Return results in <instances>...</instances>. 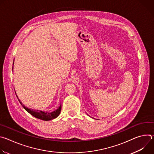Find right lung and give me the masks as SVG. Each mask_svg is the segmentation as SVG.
I'll return each instance as SVG.
<instances>
[{
  "label": "right lung",
  "instance_id": "obj_1",
  "mask_svg": "<svg viewBox=\"0 0 154 154\" xmlns=\"http://www.w3.org/2000/svg\"><path fill=\"white\" fill-rule=\"evenodd\" d=\"M16 96H17V95H16ZM18 100L20 102V104L23 105L24 108L26 109V110L27 112H29L30 115H32L34 117H35V118H36L38 119H41V120L49 121V120L55 119V118H56L57 117H58L59 116V115L60 113V112H61V105L59 106V108L58 109H57L56 110H55V111H54L52 112H46L36 110V109L35 110V109L28 108L27 107L25 106L23 103H22V102L20 101V100L19 99H18Z\"/></svg>",
  "mask_w": 154,
  "mask_h": 154
}]
</instances>
